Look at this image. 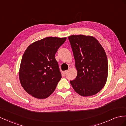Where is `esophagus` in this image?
Segmentation results:
<instances>
[{
	"mask_svg": "<svg viewBox=\"0 0 126 126\" xmlns=\"http://www.w3.org/2000/svg\"><path fill=\"white\" fill-rule=\"evenodd\" d=\"M67 70H66V71H63L62 72V75L63 76H65L66 75V74H67Z\"/></svg>",
	"mask_w": 126,
	"mask_h": 126,
	"instance_id": "esophagus-1",
	"label": "esophagus"
}]
</instances>
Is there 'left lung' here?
I'll return each mask as SVG.
<instances>
[{
  "instance_id": "left-lung-1",
  "label": "left lung",
  "mask_w": 126,
  "mask_h": 126,
  "mask_svg": "<svg viewBox=\"0 0 126 126\" xmlns=\"http://www.w3.org/2000/svg\"><path fill=\"white\" fill-rule=\"evenodd\" d=\"M68 39L77 70L75 79L70 81L71 86L81 96L96 94L108 78V59L103 47L92 36L73 35Z\"/></svg>"
}]
</instances>
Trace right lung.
<instances>
[{
  "label": "right lung",
  "mask_w": 126,
  "mask_h": 126,
  "mask_svg": "<svg viewBox=\"0 0 126 126\" xmlns=\"http://www.w3.org/2000/svg\"><path fill=\"white\" fill-rule=\"evenodd\" d=\"M66 39L47 37L31 44L25 51L19 78L24 89L32 96L44 99L55 90L62 78L55 54Z\"/></svg>",
  "instance_id": "1"
}]
</instances>
